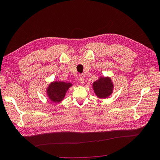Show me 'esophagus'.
I'll use <instances>...</instances> for the list:
<instances>
[{"label": "esophagus", "mask_w": 160, "mask_h": 160, "mask_svg": "<svg viewBox=\"0 0 160 160\" xmlns=\"http://www.w3.org/2000/svg\"><path fill=\"white\" fill-rule=\"evenodd\" d=\"M79 82H80L81 84H83L84 83V78H83V77L82 76V75H79Z\"/></svg>", "instance_id": "obj_1"}]
</instances>
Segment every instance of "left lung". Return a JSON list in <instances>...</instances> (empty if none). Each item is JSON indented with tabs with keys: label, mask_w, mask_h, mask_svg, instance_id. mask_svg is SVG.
Returning <instances> with one entry per match:
<instances>
[{
	"label": "left lung",
	"mask_w": 160,
	"mask_h": 160,
	"mask_svg": "<svg viewBox=\"0 0 160 160\" xmlns=\"http://www.w3.org/2000/svg\"><path fill=\"white\" fill-rule=\"evenodd\" d=\"M93 90L99 98H107L112 93L113 89V82L109 77H100L93 83Z\"/></svg>",
	"instance_id": "8db88e82"
}]
</instances>
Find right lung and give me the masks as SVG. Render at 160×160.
Listing matches in <instances>:
<instances>
[{"label":"right lung","mask_w":160,"mask_h":160,"mask_svg":"<svg viewBox=\"0 0 160 160\" xmlns=\"http://www.w3.org/2000/svg\"><path fill=\"white\" fill-rule=\"evenodd\" d=\"M72 84L61 81H54L51 83L47 89V94L51 101L59 103L64 99L67 91Z\"/></svg>","instance_id":"add662e5"}]
</instances>
